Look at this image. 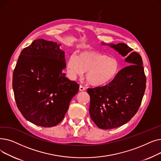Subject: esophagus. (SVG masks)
<instances>
[{"instance_id": "obj_1", "label": "esophagus", "mask_w": 161, "mask_h": 161, "mask_svg": "<svg viewBox=\"0 0 161 161\" xmlns=\"http://www.w3.org/2000/svg\"><path fill=\"white\" fill-rule=\"evenodd\" d=\"M79 89H80V91H83L86 90V87H84V86H81V85H80Z\"/></svg>"}]
</instances>
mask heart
Listing matches in <instances>:
<instances>
[{
  "label": "heart",
  "instance_id": "1",
  "mask_svg": "<svg viewBox=\"0 0 161 161\" xmlns=\"http://www.w3.org/2000/svg\"><path fill=\"white\" fill-rule=\"evenodd\" d=\"M119 69V63L116 57L97 51H85L78 55L72 54L67 60V70L72 76H80L87 72V82L97 87L110 82Z\"/></svg>",
  "mask_w": 161,
  "mask_h": 161
}]
</instances>
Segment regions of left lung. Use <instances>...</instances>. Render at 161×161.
I'll return each instance as SVG.
<instances>
[{
    "label": "left lung",
    "instance_id": "8db88e82",
    "mask_svg": "<svg viewBox=\"0 0 161 161\" xmlns=\"http://www.w3.org/2000/svg\"><path fill=\"white\" fill-rule=\"evenodd\" d=\"M109 46L126 57L129 65L106 86L87 89L91 119L98 128L105 130L118 127L132 119L138 110L146 87L141 56L123 43Z\"/></svg>",
    "mask_w": 161,
    "mask_h": 161
}]
</instances>
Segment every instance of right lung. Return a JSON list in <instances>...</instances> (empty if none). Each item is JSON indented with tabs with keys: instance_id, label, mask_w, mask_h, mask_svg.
I'll use <instances>...</instances> for the list:
<instances>
[{
	"instance_id": "right-lung-1",
	"label": "right lung",
	"mask_w": 161,
	"mask_h": 161,
	"mask_svg": "<svg viewBox=\"0 0 161 161\" xmlns=\"http://www.w3.org/2000/svg\"><path fill=\"white\" fill-rule=\"evenodd\" d=\"M57 42L34 40L21 52L13 73L17 106L32 123L52 127L60 123L79 84L65 77L64 52Z\"/></svg>"
}]
</instances>
